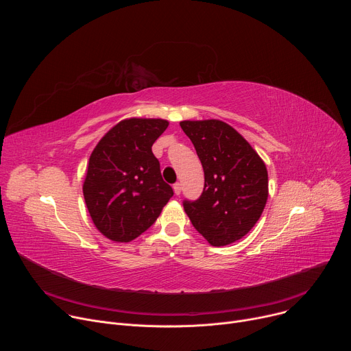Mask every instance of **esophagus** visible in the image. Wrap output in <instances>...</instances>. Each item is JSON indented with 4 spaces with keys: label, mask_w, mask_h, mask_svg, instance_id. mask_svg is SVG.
<instances>
[{
    "label": "esophagus",
    "mask_w": 351,
    "mask_h": 351,
    "mask_svg": "<svg viewBox=\"0 0 351 351\" xmlns=\"http://www.w3.org/2000/svg\"><path fill=\"white\" fill-rule=\"evenodd\" d=\"M173 191H175V194H176V195H179V194H180V191H182V186H180V183H175V184H173Z\"/></svg>",
    "instance_id": "34e87169"
}]
</instances>
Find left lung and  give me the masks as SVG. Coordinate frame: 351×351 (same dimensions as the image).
<instances>
[{
    "instance_id": "8db88e82",
    "label": "left lung",
    "mask_w": 351,
    "mask_h": 351,
    "mask_svg": "<svg viewBox=\"0 0 351 351\" xmlns=\"http://www.w3.org/2000/svg\"><path fill=\"white\" fill-rule=\"evenodd\" d=\"M204 169V190L184 202L197 232L221 247L245 236L268 199V171L263 158L230 125L219 119L182 121Z\"/></svg>"
}]
</instances>
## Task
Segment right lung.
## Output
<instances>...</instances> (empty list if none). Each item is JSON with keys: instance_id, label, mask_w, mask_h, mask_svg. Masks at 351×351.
I'll use <instances>...</instances> for the list:
<instances>
[{"instance_id": "right-lung-1", "label": "right lung", "mask_w": 351, "mask_h": 351, "mask_svg": "<svg viewBox=\"0 0 351 351\" xmlns=\"http://www.w3.org/2000/svg\"><path fill=\"white\" fill-rule=\"evenodd\" d=\"M169 122L129 118L97 143L83 182L84 202L95 228L118 243L152 226L173 195L152 147Z\"/></svg>"}]
</instances>
